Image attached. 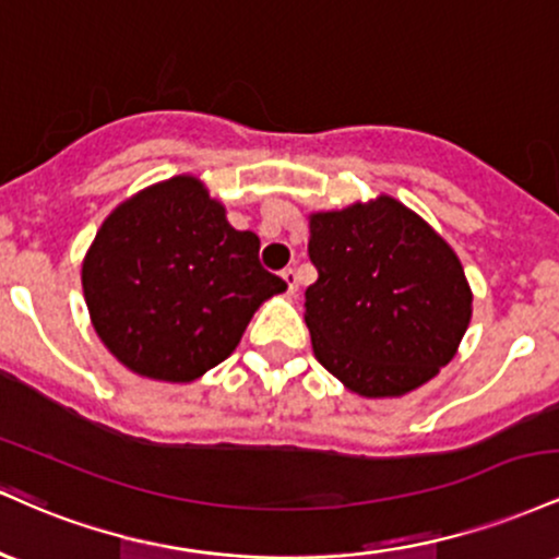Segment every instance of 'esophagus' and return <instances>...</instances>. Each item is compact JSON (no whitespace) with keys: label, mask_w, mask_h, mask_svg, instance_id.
I'll return each instance as SVG.
<instances>
[{"label":"esophagus","mask_w":559,"mask_h":559,"mask_svg":"<svg viewBox=\"0 0 559 559\" xmlns=\"http://www.w3.org/2000/svg\"><path fill=\"white\" fill-rule=\"evenodd\" d=\"M281 278L286 281V286H288V294H294V292H297V286H299V278H297V271H294V267H286V271L281 273Z\"/></svg>","instance_id":"1"}]
</instances>
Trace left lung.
Segmentation results:
<instances>
[{"label":"left lung","instance_id":"obj_1","mask_svg":"<svg viewBox=\"0 0 559 559\" xmlns=\"http://www.w3.org/2000/svg\"><path fill=\"white\" fill-rule=\"evenodd\" d=\"M318 281L305 323L318 362L368 400L402 396L452 360L471 323L473 292L436 230L381 194L310 215Z\"/></svg>","mask_w":559,"mask_h":559}]
</instances>
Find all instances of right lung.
I'll list each match as a JSON object with an SVG mask.
<instances>
[{
    "mask_svg": "<svg viewBox=\"0 0 559 559\" xmlns=\"http://www.w3.org/2000/svg\"><path fill=\"white\" fill-rule=\"evenodd\" d=\"M258 252V236L230 226L199 178L139 191L112 210L83 258L96 336L133 373L197 381L236 349L262 301L286 288Z\"/></svg>",
    "mask_w": 559,
    "mask_h": 559,
    "instance_id": "1",
    "label": "right lung"
}]
</instances>
